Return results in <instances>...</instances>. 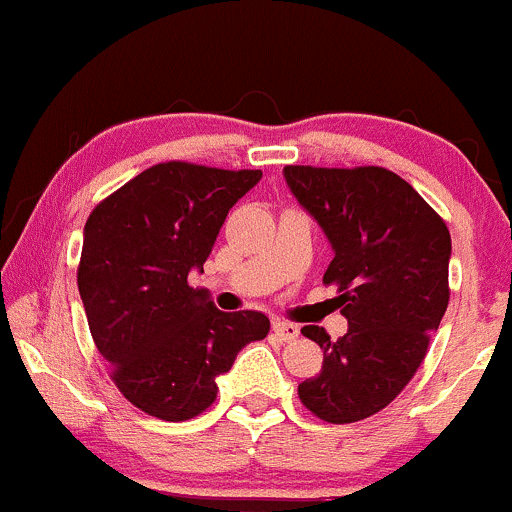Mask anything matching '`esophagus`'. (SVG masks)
<instances>
[{
	"instance_id": "esophagus-1",
	"label": "esophagus",
	"mask_w": 512,
	"mask_h": 512,
	"mask_svg": "<svg viewBox=\"0 0 512 512\" xmlns=\"http://www.w3.org/2000/svg\"><path fill=\"white\" fill-rule=\"evenodd\" d=\"M272 336L277 338L279 343H292V341H297V338H299V326L287 324V321H274Z\"/></svg>"
}]
</instances>
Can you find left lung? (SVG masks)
Masks as SVG:
<instances>
[{
	"mask_svg": "<svg viewBox=\"0 0 512 512\" xmlns=\"http://www.w3.org/2000/svg\"><path fill=\"white\" fill-rule=\"evenodd\" d=\"M284 179L331 242L324 284H336L348 319L338 341L301 328L324 365L299 385V400L324 422H360L390 405L427 355L449 304V228L383 166H284Z\"/></svg>",
	"mask_w": 512,
	"mask_h": 512,
	"instance_id": "left-lung-1",
	"label": "left lung"
}]
</instances>
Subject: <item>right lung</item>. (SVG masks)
Masks as SVG:
<instances>
[{
  "label": "right lung",
  "mask_w": 512,
  "mask_h": 512,
  "mask_svg": "<svg viewBox=\"0 0 512 512\" xmlns=\"http://www.w3.org/2000/svg\"><path fill=\"white\" fill-rule=\"evenodd\" d=\"M262 171L164 161L117 188L85 223L78 289L117 390L152 417L184 422L218 395L247 343L270 333L260 311L215 309L201 270L225 215Z\"/></svg>",
  "instance_id": "add662e5"
}]
</instances>
